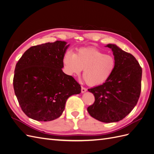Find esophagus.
<instances>
[{
    "instance_id": "1",
    "label": "esophagus",
    "mask_w": 154,
    "mask_h": 154,
    "mask_svg": "<svg viewBox=\"0 0 154 154\" xmlns=\"http://www.w3.org/2000/svg\"><path fill=\"white\" fill-rule=\"evenodd\" d=\"M86 91H87V89L86 88H84L83 86L81 87V92L82 93H84V92H86Z\"/></svg>"
}]
</instances>
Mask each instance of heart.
<instances>
[{"label":"heart","mask_w":154,"mask_h":154,"mask_svg":"<svg viewBox=\"0 0 154 154\" xmlns=\"http://www.w3.org/2000/svg\"><path fill=\"white\" fill-rule=\"evenodd\" d=\"M63 62L70 75H78L84 69V79L90 86L101 85L108 81L116 64L115 57L96 48H81L75 54L66 52Z\"/></svg>","instance_id":"obj_1"}]
</instances>
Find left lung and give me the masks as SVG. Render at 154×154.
<instances>
[{"label": "left lung", "instance_id": "obj_1", "mask_svg": "<svg viewBox=\"0 0 154 154\" xmlns=\"http://www.w3.org/2000/svg\"><path fill=\"white\" fill-rule=\"evenodd\" d=\"M106 47L113 52L115 70L105 83L88 89L95 100L87 110L96 120L111 123L123 120L137 104L141 90L142 68L131 54L113 44Z\"/></svg>", "mask_w": 154, "mask_h": 154}]
</instances>
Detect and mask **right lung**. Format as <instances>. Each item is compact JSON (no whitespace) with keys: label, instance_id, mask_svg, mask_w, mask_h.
I'll use <instances>...</instances> for the list:
<instances>
[{"label":"right lung","instance_id":"right-lung-1","mask_svg":"<svg viewBox=\"0 0 154 154\" xmlns=\"http://www.w3.org/2000/svg\"><path fill=\"white\" fill-rule=\"evenodd\" d=\"M66 42L56 41L32 46L17 62L13 88L23 112L40 122L55 120L65 108L68 97L81 92V87L62 69Z\"/></svg>","mask_w":154,"mask_h":154}]
</instances>
